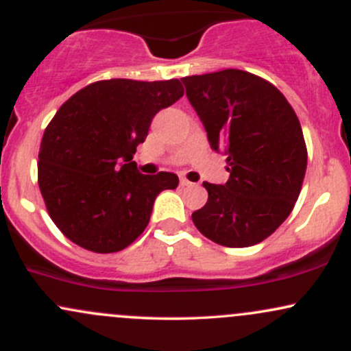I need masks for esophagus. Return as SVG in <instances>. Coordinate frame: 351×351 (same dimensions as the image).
I'll list each match as a JSON object with an SVG mask.
<instances>
[{"label": "esophagus", "mask_w": 351, "mask_h": 351, "mask_svg": "<svg viewBox=\"0 0 351 351\" xmlns=\"http://www.w3.org/2000/svg\"><path fill=\"white\" fill-rule=\"evenodd\" d=\"M180 186H183V188L193 186V183L189 180H186V178H180Z\"/></svg>", "instance_id": "1"}]
</instances>
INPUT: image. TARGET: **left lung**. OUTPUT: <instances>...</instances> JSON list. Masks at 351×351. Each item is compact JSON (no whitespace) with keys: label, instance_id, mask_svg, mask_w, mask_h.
Returning a JSON list of instances; mask_svg holds the SVG:
<instances>
[{"label":"left lung","instance_id":"1","mask_svg":"<svg viewBox=\"0 0 351 351\" xmlns=\"http://www.w3.org/2000/svg\"><path fill=\"white\" fill-rule=\"evenodd\" d=\"M213 150L224 152L226 184L204 181L208 201L191 215L198 231L226 247L269 237L299 198L307 147L295 112L274 84L239 69L183 77Z\"/></svg>","mask_w":351,"mask_h":351}]
</instances>
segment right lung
I'll list each match as a JSON object with an SVG mask.
<instances>
[{
	"instance_id": "right-lung-1",
	"label": "right lung",
	"mask_w": 351,
	"mask_h": 351,
	"mask_svg": "<svg viewBox=\"0 0 351 351\" xmlns=\"http://www.w3.org/2000/svg\"><path fill=\"white\" fill-rule=\"evenodd\" d=\"M183 94L178 79H108L88 84L60 106L43 135L38 183L67 239L108 254L145 231L155 198L178 186V176L142 175L132 158L156 112Z\"/></svg>"
}]
</instances>
